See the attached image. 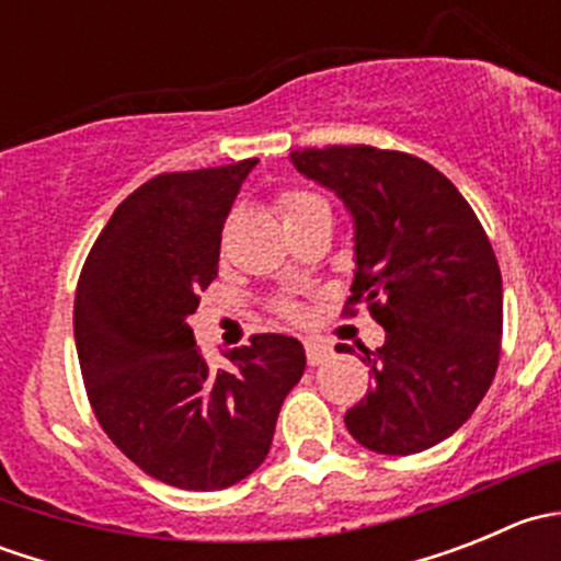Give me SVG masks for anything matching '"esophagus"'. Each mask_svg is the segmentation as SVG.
I'll use <instances>...</instances> for the list:
<instances>
[{"label": "esophagus", "instance_id": "1", "mask_svg": "<svg viewBox=\"0 0 561 561\" xmlns=\"http://www.w3.org/2000/svg\"><path fill=\"white\" fill-rule=\"evenodd\" d=\"M304 350H307L309 366H320L322 360L331 358V347H328L325 342H320V339H307V342H304Z\"/></svg>", "mask_w": 561, "mask_h": 561}]
</instances>
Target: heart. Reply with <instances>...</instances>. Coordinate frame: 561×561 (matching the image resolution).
<instances>
[{
    "label": "heart",
    "mask_w": 561,
    "mask_h": 561,
    "mask_svg": "<svg viewBox=\"0 0 561 561\" xmlns=\"http://www.w3.org/2000/svg\"><path fill=\"white\" fill-rule=\"evenodd\" d=\"M276 208H279L282 219H285V225H290L293 219H298L301 214L312 211V208H328L325 201H322L320 195H314V192H307V190H287L282 192L279 197H276ZM276 312L282 317H298V309L293 307L290 301H279L276 304Z\"/></svg>",
    "instance_id": "obj_1"
}]
</instances>
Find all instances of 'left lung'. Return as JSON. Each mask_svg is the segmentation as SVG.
<instances>
[{
  "instance_id": "8db88e82",
  "label": "left lung",
  "mask_w": 561,
  "mask_h": 561,
  "mask_svg": "<svg viewBox=\"0 0 561 561\" xmlns=\"http://www.w3.org/2000/svg\"><path fill=\"white\" fill-rule=\"evenodd\" d=\"M293 162L355 219L344 312L364 304L386 328V344L360 358L371 390L344 423L375 454H421L467 423L500 366L502 274L489 236L448 175L407 151L325 146Z\"/></svg>"
}]
</instances>
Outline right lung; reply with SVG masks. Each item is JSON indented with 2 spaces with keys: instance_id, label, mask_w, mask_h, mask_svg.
Listing matches in <instances>:
<instances>
[{
  "instance_id": "add662e5",
  "label": "right lung",
  "mask_w": 561,
  "mask_h": 561,
  "mask_svg": "<svg viewBox=\"0 0 561 561\" xmlns=\"http://www.w3.org/2000/svg\"><path fill=\"white\" fill-rule=\"evenodd\" d=\"M254 162L140 184L78 276L72 325L94 417L135 467L175 489L252 474L307 366L298 339L254 333L230 353L233 369H211L186 322L217 279L225 219Z\"/></svg>"
}]
</instances>
